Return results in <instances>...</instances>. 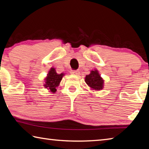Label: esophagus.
I'll use <instances>...</instances> for the list:
<instances>
[{
  "label": "esophagus",
  "mask_w": 149,
  "mask_h": 149,
  "mask_svg": "<svg viewBox=\"0 0 149 149\" xmlns=\"http://www.w3.org/2000/svg\"><path fill=\"white\" fill-rule=\"evenodd\" d=\"M72 74H74L75 75H80V73L79 72V70H72L71 72H70Z\"/></svg>",
  "instance_id": "obj_1"
}]
</instances>
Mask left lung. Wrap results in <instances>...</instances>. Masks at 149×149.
Segmentation results:
<instances>
[{
	"mask_svg": "<svg viewBox=\"0 0 149 149\" xmlns=\"http://www.w3.org/2000/svg\"><path fill=\"white\" fill-rule=\"evenodd\" d=\"M85 81L91 90L101 91L104 88V80L96 69L91 70L90 74L86 75Z\"/></svg>",
	"mask_w": 149,
	"mask_h": 149,
	"instance_id": "1",
	"label": "left lung"
}]
</instances>
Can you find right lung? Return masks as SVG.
<instances>
[{"mask_svg":"<svg viewBox=\"0 0 149 149\" xmlns=\"http://www.w3.org/2000/svg\"><path fill=\"white\" fill-rule=\"evenodd\" d=\"M64 75V73L58 74L56 73L55 68H51L49 70L47 76L45 77V83L44 86L47 88L49 92L52 93H55L56 91V87L60 85V83Z\"/></svg>","mask_w":149,"mask_h":149,"instance_id":"1","label":"right lung"}]
</instances>
